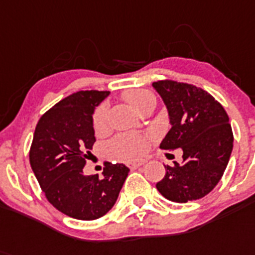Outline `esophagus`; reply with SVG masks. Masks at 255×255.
<instances>
[{"mask_svg":"<svg viewBox=\"0 0 255 255\" xmlns=\"http://www.w3.org/2000/svg\"><path fill=\"white\" fill-rule=\"evenodd\" d=\"M144 163H145V160H131V162H127V166L131 168V170H136V168H138Z\"/></svg>","mask_w":255,"mask_h":255,"instance_id":"34e87169","label":"esophagus"}]
</instances>
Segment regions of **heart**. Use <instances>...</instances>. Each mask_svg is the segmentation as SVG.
Here are the masks:
<instances>
[{"label": "heart", "mask_w": 255, "mask_h": 255, "mask_svg": "<svg viewBox=\"0 0 255 255\" xmlns=\"http://www.w3.org/2000/svg\"><path fill=\"white\" fill-rule=\"evenodd\" d=\"M123 98L131 105L134 110L140 111L147 102L154 100L153 95L144 89H131L123 93ZM93 127L97 133L106 128V108L100 106L93 115ZM109 151L119 159H133L146 151L147 141L142 136L134 134H122L118 136L109 144Z\"/></svg>", "instance_id": "1"}]
</instances>
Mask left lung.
<instances>
[{
    "mask_svg": "<svg viewBox=\"0 0 255 255\" xmlns=\"http://www.w3.org/2000/svg\"><path fill=\"white\" fill-rule=\"evenodd\" d=\"M153 88L163 100L171 129L163 150H183V163L164 166L157 189L172 202L184 204L210 193L223 176L233 147L230 118L206 91L187 83L160 80Z\"/></svg>",
    "mask_w": 255,
    "mask_h": 255,
    "instance_id": "obj_1",
    "label": "left lung"
}]
</instances>
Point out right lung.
Returning <instances> with one entry per match:
<instances>
[{
  "mask_svg": "<svg viewBox=\"0 0 255 255\" xmlns=\"http://www.w3.org/2000/svg\"><path fill=\"white\" fill-rule=\"evenodd\" d=\"M109 95L108 91L72 93L36 126L29 150L32 171L49 202L74 219L104 217L117 202L129 172L127 166L109 162L102 177L83 172L96 142L93 113Z\"/></svg>",
  "mask_w": 255,
  "mask_h": 255,
  "instance_id": "right-lung-1",
  "label": "right lung"
}]
</instances>
